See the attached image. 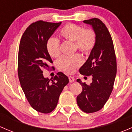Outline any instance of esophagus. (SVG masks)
Instances as JSON below:
<instances>
[{"label":"esophagus","instance_id":"1","mask_svg":"<svg viewBox=\"0 0 132 132\" xmlns=\"http://www.w3.org/2000/svg\"><path fill=\"white\" fill-rule=\"evenodd\" d=\"M68 78H69V81H70V82H73L75 81V78L73 77H69Z\"/></svg>","mask_w":132,"mask_h":132}]
</instances>
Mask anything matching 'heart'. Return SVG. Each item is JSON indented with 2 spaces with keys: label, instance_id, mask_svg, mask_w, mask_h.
<instances>
[{
  "label": "heart",
  "instance_id": "obj_1",
  "mask_svg": "<svg viewBox=\"0 0 132 132\" xmlns=\"http://www.w3.org/2000/svg\"><path fill=\"white\" fill-rule=\"evenodd\" d=\"M59 35L65 40L74 43L75 51L78 50L85 55H88L94 48L96 43V35L93 29H84L80 25L67 23L60 30ZM60 42L57 38L51 37L46 41V50L49 55L57 58L61 54ZM83 63L79 54L71 56H63L57 62L58 70L66 74H72Z\"/></svg>",
  "mask_w": 132,
  "mask_h": 132
}]
</instances>
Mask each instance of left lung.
I'll return each mask as SVG.
<instances>
[{"mask_svg": "<svg viewBox=\"0 0 132 132\" xmlns=\"http://www.w3.org/2000/svg\"><path fill=\"white\" fill-rule=\"evenodd\" d=\"M84 22L92 25L96 43L88 59L79 70L83 75H91L93 82L87 85L77 80L82 86L77 102L82 111L93 113L103 107L112 91L117 72L116 57L112 39L105 25L96 18Z\"/></svg>", "mask_w": 132, "mask_h": 132, "instance_id": "obj_1", "label": "left lung"}]
</instances>
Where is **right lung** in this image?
Returning a JSON list of instances; mask_svg holds the SVG:
<instances>
[{"instance_id": "right-lung-1", "label": "right lung", "mask_w": 132, "mask_h": 132, "mask_svg": "<svg viewBox=\"0 0 132 132\" xmlns=\"http://www.w3.org/2000/svg\"><path fill=\"white\" fill-rule=\"evenodd\" d=\"M61 24L37 21L27 28L20 43L18 73L21 87L30 106L43 114L55 109L61 92L69 82L62 72L57 73L51 81L43 74V69L48 70L53 63L46 50V41Z\"/></svg>"}]
</instances>
